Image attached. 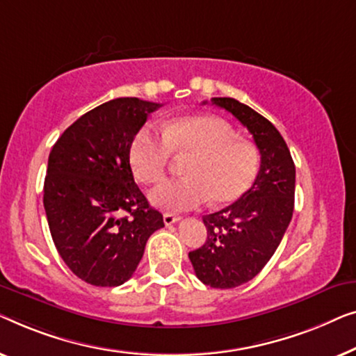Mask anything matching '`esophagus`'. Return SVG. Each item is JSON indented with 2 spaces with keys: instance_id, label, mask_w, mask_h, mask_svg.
I'll return each mask as SVG.
<instances>
[{
  "instance_id": "obj_1",
  "label": "esophagus",
  "mask_w": 356,
  "mask_h": 356,
  "mask_svg": "<svg viewBox=\"0 0 356 356\" xmlns=\"http://www.w3.org/2000/svg\"><path fill=\"white\" fill-rule=\"evenodd\" d=\"M163 219H164V224H166V226H171V224L180 221V216H177V214H172V213H164Z\"/></svg>"
}]
</instances>
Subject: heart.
Segmentation results:
<instances>
[{
    "label": "heart",
    "mask_w": 356,
    "mask_h": 356,
    "mask_svg": "<svg viewBox=\"0 0 356 356\" xmlns=\"http://www.w3.org/2000/svg\"><path fill=\"white\" fill-rule=\"evenodd\" d=\"M172 153L193 154L187 177L166 180L153 190L152 202L168 211H187L211 202L229 204L252 187L259 153L237 138L227 122L213 116H187L168 124L164 132L145 126L130 143L129 158L140 182L158 184L166 176Z\"/></svg>",
    "instance_id": "1"
}]
</instances>
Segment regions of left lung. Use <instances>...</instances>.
<instances>
[{"mask_svg": "<svg viewBox=\"0 0 356 356\" xmlns=\"http://www.w3.org/2000/svg\"><path fill=\"white\" fill-rule=\"evenodd\" d=\"M253 135L261 154L252 187L227 208L203 218L204 245L188 253L197 277L214 289L252 280L276 252L293 213L295 164L279 130L247 104L211 98Z\"/></svg>", "mask_w": 356, "mask_h": 356, "instance_id": "obj_1", "label": "left lung"}]
</instances>
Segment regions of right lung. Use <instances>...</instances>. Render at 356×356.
Returning <instances> with one entry per match:
<instances>
[{
  "instance_id": "right-lung-1",
  "label": "right lung",
  "mask_w": 356,
  "mask_h": 356,
  "mask_svg": "<svg viewBox=\"0 0 356 356\" xmlns=\"http://www.w3.org/2000/svg\"><path fill=\"white\" fill-rule=\"evenodd\" d=\"M159 103L116 98L80 116L53 145L43 204L53 242L77 277L116 287L132 277L145 245L164 227L135 184L129 149Z\"/></svg>"
}]
</instances>
